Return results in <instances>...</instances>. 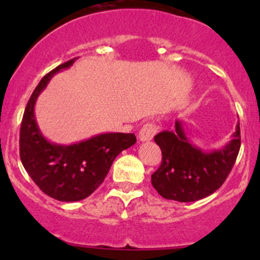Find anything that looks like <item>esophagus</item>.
Here are the masks:
<instances>
[{
	"label": "esophagus",
	"instance_id": "obj_1",
	"mask_svg": "<svg viewBox=\"0 0 260 260\" xmlns=\"http://www.w3.org/2000/svg\"><path fill=\"white\" fill-rule=\"evenodd\" d=\"M157 133V125L154 123L148 122L146 124H143V127L141 128L140 133H138V137L140 141H151L153 138V136Z\"/></svg>",
	"mask_w": 260,
	"mask_h": 260
}]
</instances>
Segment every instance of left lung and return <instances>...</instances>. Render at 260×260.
Returning a JSON list of instances; mask_svg holds the SVG:
<instances>
[{
	"instance_id": "1",
	"label": "left lung",
	"mask_w": 260,
	"mask_h": 260,
	"mask_svg": "<svg viewBox=\"0 0 260 260\" xmlns=\"http://www.w3.org/2000/svg\"><path fill=\"white\" fill-rule=\"evenodd\" d=\"M162 152V162L151 176L152 186L165 199L191 203L211 195L229 176L240 149V127L233 140L216 151L205 152L187 140L181 120L175 131L154 136Z\"/></svg>"
}]
</instances>
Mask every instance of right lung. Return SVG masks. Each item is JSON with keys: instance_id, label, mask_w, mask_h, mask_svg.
I'll list each match as a JSON object with an SVG mask.
<instances>
[{"instance_id": "right-lung-1", "label": "right lung", "mask_w": 260, "mask_h": 260, "mask_svg": "<svg viewBox=\"0 0 260 260\" xmlns=\"http://www.w3.org/2000/svg\"><path fill=\"white\" fill-rule=\"evenodd\" d=\"M75 59L48 73L25 108L20 128V158L34 182L50 198L59 201H79L102 185L114 158L136 143L133 133H103L70 146L49 142L36 123L34 107L39 94L52 75L67 69Z\"/></svg>"}]
</instances>
